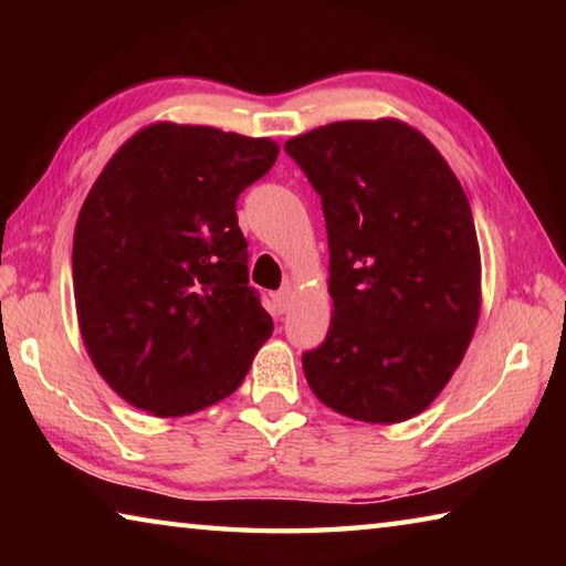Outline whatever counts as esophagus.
Returning <instances> with one entry per match:
<instances>
[{
  "mask_svg": "<svg viewBox=\"0 0 566 566\" xmlns=\"http://www.w3.org/2000/svg\"><path fill=\"white\" fill-rule=\"evenodd\" d=\"M272 300H274V310L280 312V314H284L292 306V290H290V286H284V290L276 292Z\"/></svg>",
  "mask_w": 566,
  "mask_h": 566,
  "instance_id": "obj_1",
  "label": "esophagus"
}]
</instances>
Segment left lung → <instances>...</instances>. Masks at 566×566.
Wrapping results in <instances>:
<instances>
[{"label":"left lung","mask_w":566,"mask_h":566,"mask_svg":"<svg viewBox=\"0 0 566 566\" xmlns=\"http://www.w3.org/2000/svg\"><path fill=\"white\" fill-rule=\"evenodd\" d=\"M322 197L332 324L302 354L319 401L395 424L452 379L482 304V262L462 185L424 134L352 119L284 145Z\"/></svg>","instance_id":"obj_1"}]
</instances>
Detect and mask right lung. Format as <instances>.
Returning <instances> with one entry per match:
<instances>
[{
  "mask_svg": "<svg viewBox=\"0 0 566 566\" xmlns=\"http://www.w3.org/2000/svg\"><path fill=\"white\" fill-rule=\"evenodd\" d=\"M276 155L266 137L157 122L94 181L74 229L76 319L94 367L132 407L155 417L212 407L270 339L237 199Z\"/></svg>",
  "mask_w": 566,
  "mask_h": 566,
  "instance_id": "obj_1",
  "label": "right lung"
}]
</instances>
